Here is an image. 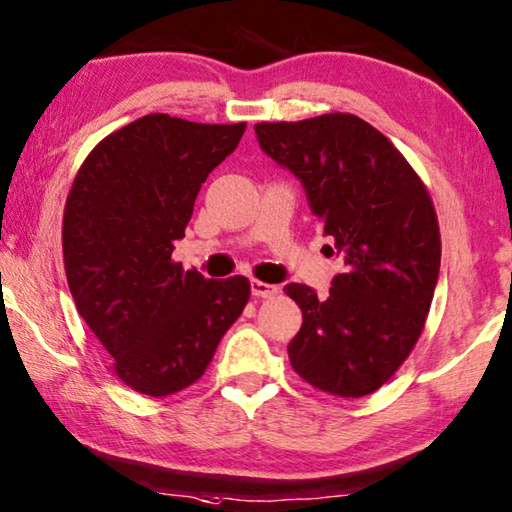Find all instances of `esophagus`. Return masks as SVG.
I'll return each mask as SVG.
<instances>
[{
	"instance_id": "1",
	"label": "esophagus",
	"mask_w": 512,
	"mask_h": 512,
	"mask_svg": "<svg viewBox=\"0 0 512 512\" xmlns=\"http://www.w3.org/2000/svg\"><path fill=\"white\" fill-rule=\"evenodd\" d=\"M250 291H253L255 298H271L278 294V287L262 280H250Z\"/></svg>"
}]
</instances>
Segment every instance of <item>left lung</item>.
Returning <instances> with one entry per match:
<instances>
[{"mask_svg": "<svg viewBox=\"0 0 512 512\" xmlns=\"http://www.w3.org/2000/svg\"><path fill=\"white\" fill-rule=\"evenodd\" d=\"M269 157L294 173L330 255L344 259L328 298L287 285L303 312L289 362L323 392L360 399L383 387L424 330L440 275V227L424 182L376 127L353 113L259 123Z\"/></svg>", "mask_w": 512, "mask_h": 512, "instance_id": "8db88e82", "label": "left lung"}]
</instances>
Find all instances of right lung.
<instances>
[{
  "label": "right lung",
  "mask_w": 512,
  "mask_h": 512,
  "mask_svg": "<svg viewBox=\"0 0 512 512\" xmlns=\"http://www.w3.org/2000/svg\"><path fill=\"white\" fill-rule=\"evenodd\" d=\"M246 123L150 113L88 154L63 212V264L77 312L127 387L168 396L205 373L250 298L243 275L205 280L170 259L207 175Z\"/></svg>",
  "instance_id": "obj_1"
}]
</instances>
